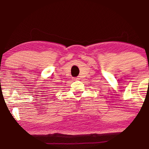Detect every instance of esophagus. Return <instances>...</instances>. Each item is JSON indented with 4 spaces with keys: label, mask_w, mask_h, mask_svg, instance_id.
I'll return each instance as SVG.
<instances>
[{
    "label": "esophagus",
    "mask_w": 149,
    "mask_h": 149,
    "mask_svg": "<svg viewBox=\"0 0 149 149\" xmlns=\"http://www.w3.org/2000/svg\"><path fill=\"white\" fill-rule=\"evenodd\" d=\"M79 77H75V78H74V80H79Z\"/></svg>",
    "instance_id": "1"
}]
</instances>
